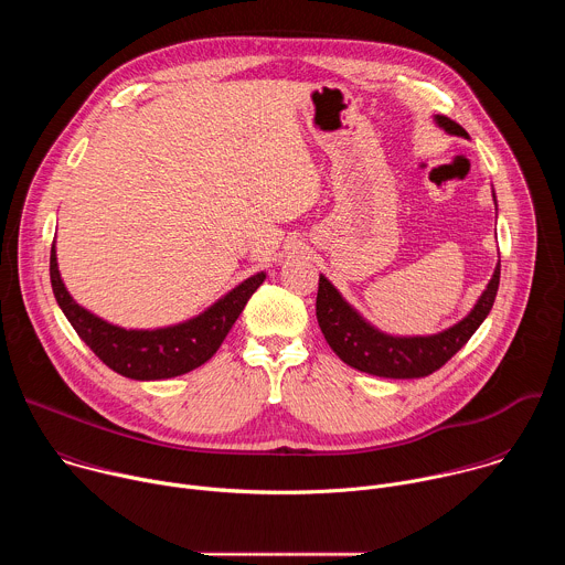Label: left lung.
I'll return each instance as SVG.
<instances>
[{"instance_id":"left-lung-1","label":"left lung","mask_w":565,"mask_h":565,"mask_svg":"<svg viewBox=\"0 0 565 565\" xmlns=\"http://www.w3.org/2000/svg\"><path fill=\"white\" fill-rule=\"evenodd\" d=\"M438 127L454 136H467V131L447 116H436ZM497 201V199H494ZM501 281V262L494 268V275L478 297L471 312L460 319L451 329L436 335H416V338H395L377 331L369 321L338 292V288L319 275L317 290V321L324 333L329 347L335 355L349 366L393 380L425 377L438 371L447 360H451L476 333L494 306L497 290Z\"/></svg>"}]
</instances>
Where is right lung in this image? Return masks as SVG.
<instances>
[{
	"label": "right lung",
	"instance_id": "1",
	"mask_svg": "<svg viewBox=\"0 0 565 565\" xmlns=\"http://www.w3.org/2000/svg\"><path fill=\"white\" fill-rule=\"evenodd\" d=\"M264 279L266 273L248 277L205 312L183 321V324L153 331H127L73 301L57 270L55 244L51 248V286L57 306L83 342L109 369L131 380L177 377L205 364L218 351L236 317Z\"/></svg>",
	"mask_w": 565,
	"mask_h": 565
}]
</instances>
